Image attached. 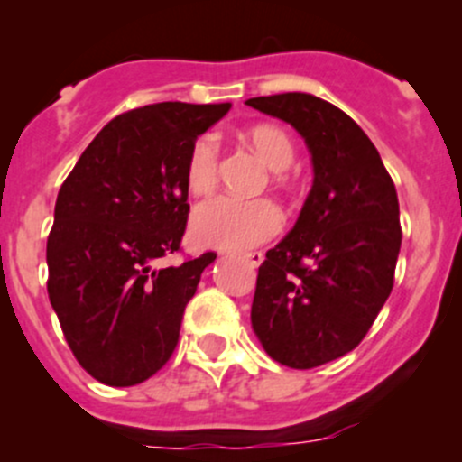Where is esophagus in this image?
Instances as JSON below:
<instances>
[{"mask_svg":"<svg viewBox=\"0 0 462 462\" xmlns=\"http://www.w3.org/2000/svg\"><path fill=\"white\" fill-rule=\"evenodd\" d=\"M241 259H244L245 263L253 265V268H259V265L263 263V254L261 253H245V254H241Z\"/></svg>","mask_w":462,"mask_h":462,"instance_id":"1","label":"esophagus"}]
</instances>
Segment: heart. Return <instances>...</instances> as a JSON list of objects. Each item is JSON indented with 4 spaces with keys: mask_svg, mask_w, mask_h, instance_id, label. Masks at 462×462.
<instances>
[{
    "mask_svg": "<svg viewBox=\"0 0 462 462\" xmlns=\"http://www.w3.org/2000/svg\"><path fill=\"white\" fill-rule=\"evenodd\" d=\"M250 143L274 171L291 167L295 144L277 125H257L248 132ZM218 141L203 134L192 143L185 162V183L189 192L203 197L217 188ZM282 209L270 199L217 197L199 205L192 214V235L199 244L223 250H248L273 239L282 230Z\"/></svg>",
    "mask_w": 462,
    "mask_h": 462,
    "instance_id": "b5f03b06",
    "label": "heart"
}]
</instances>
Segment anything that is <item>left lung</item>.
Wrapping results in <instances>:
<instances>
[{"instance_id": "left-lung-1", "label": "left lung", "mask_w": 462, "mask_h": 462, "mask_svg": "<svg viewBox=\"0 0 462 462\" xmlns=\"http://www.w3.org/2000/svg\"><path fill=\"white\" fill-rule=\"evenodd\" d=\"M304 138L313 188L295 227L265 253L253 330L273 360L313 369L369 333L393 288L402 230L395 185L360 125L310 93L250 97Z\"/></svg>"}]
</instances>
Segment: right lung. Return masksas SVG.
Instances as JSON below:
<instances>
[{
  "mask_svg": "<svg viewBox=\"0 0 462 462\" xmlns=\"http://www.w3.org/2000/svg\"><path fill=\"white\" fill-rule=\"evenodd\" d=\"M230 111L158 102L102 127L55 201L46 241L49 300L82 369L134 386L165 366L185 306L214 253L162 268L188 226L192 143Z\"/></svg>",
  "mask_w": 462,
  "mask_h": 462,
  "instance_id": "obj_1",
  "label": "right lung"
}]
</instances>
